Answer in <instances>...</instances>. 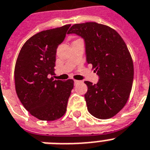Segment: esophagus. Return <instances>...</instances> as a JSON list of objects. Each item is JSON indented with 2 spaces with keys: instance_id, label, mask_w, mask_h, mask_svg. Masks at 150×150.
Instances as JSON below:
<instances>
[{
  "instance_id": "1",
  "label": "esophagus",
  "mask_w": 150,
  "mask_h": 150,
  "mask_svg": "<svg viewBox=\"0 0 150 150\" xmlns=\"http://www.w3.org/2000/svg\"><path fill=\"white\" fill-rule=\"evenodd\" d=\"M74 82H75V84H77V83L80 82V81H79V80H74Z\"/></svg>"
}]
</instances>
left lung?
I'll return each instance as SVG.
<instances>
[{
  "label": "left lung",
  "instance_id": "1",
  "mask_svg": "<svg viewBox=\"0 0 150 150\" xmlns=\"http://www.w3.org/2000/svg\"><path fill=\"white\" fill-rule=\"evenodd\" d=\"M68 33L85 39L87 62L100 78L94 85L85 81L88 110L98 119L113 117L126 105L133 85V62L125 42L115 30L95 22L74 24Z\"/></svg>",
  "mask_w": 150,
  "mask_h": 150
}]
</instances>
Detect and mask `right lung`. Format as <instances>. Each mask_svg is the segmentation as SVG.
Instances as JSON below:
<instances>
[{"label":"right lung","instance_id":"add662e5","mask_svg":"<svg viewBox=\"0 0 150 150\" xmlns=\"http://www.w3.org/2000/svg\"><path fill=\"white\" fill-rule=\"evenodd\" d=\"M71 25L43 30L21 48L14 69L15 89L21 102L40 120L52 121L66 112L74 81L54 80L56 50Z\"/></svg>","mask_w":150,"mask_h":150}]
</instances>
